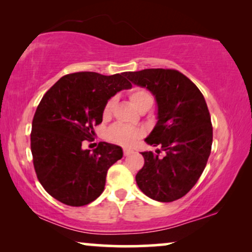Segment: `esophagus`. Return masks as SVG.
Masks as SVG:
<instances>
[{"label": "esophagus", "instance_id": "esophagus-1", "mask_svg": "<svg viewBox=\"0 0 252 252\" xmlns=\"http://www.w3.org/2000/svg\"><path fill=\"white\" fill-rule=\"evenodd\" d=\"M123 154H125V156H130L131 154H133V150L131 148H123Z\"/></svg>", "mask_w": 252, "mask_h": 252}]
</instances>
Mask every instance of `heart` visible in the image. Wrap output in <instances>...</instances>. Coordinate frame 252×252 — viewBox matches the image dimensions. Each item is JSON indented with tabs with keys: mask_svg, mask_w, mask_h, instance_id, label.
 I'll list each match as a JSON object with an SVG mask.
<instances>
[{
	"mask_svg": "<svg viewBox=\"0 0 252 252\" xmlns=\"http://www.w3.org/2000/svg\"><path fill=\"white\" fill-rule=\"evenodd\" d=\"M129 98L132 104L136 106L140 112L148 111L154 105L155 98L153 94L149 93L147 89L141 87H133L129 92ZM115 107V99L110 98L104 105L103 108V118H110L111 114L113 113ZM141 136V131L137 127L129 126L123 123H118L111 127L108 131V139L115 144L129 146L133 144L137 139Z\"/></svg>",
	"mask_w": 252,
	"mask_h": 252,
	"instance_id": "heart-1",
	"label": "heart"
}]
</instances>
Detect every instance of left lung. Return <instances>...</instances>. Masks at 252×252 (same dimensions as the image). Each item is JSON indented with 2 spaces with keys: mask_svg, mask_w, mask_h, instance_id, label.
Returning <instances> with one entry per match:
<instances>
[{
  "mask_svg": "<svg viewBox=\"0 0 252 252\" xmlns=\"http://www.w3.org/2000/svg\"><path fill=\"white\" fill-rule=\"evenodd\" d=\"M134 85L156 97L158 121L145 141L160 150L141 153L145 165L136 175L142 192L171 202L189 192L204 172L212 152L213 126L200 90L174 69H145L126 73Z\"/></svg>",
  "mask_w": 252,
  "mask_h": 252,
  "instance_id": "left-lung-1",
  "label": "left lung"
}]
</instances>
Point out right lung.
I'll return each mask as SVG.
<instances>
[{
  "label": "right lung",
  "instance_id": "add662e5",
  "mask_svg": "<svg viewBox=\"0 0 252 252\" xmlns=\"http://www.w3.org/2000/svg\"><path fill=\"white\" fill-rule=\"evenodd\" d=\"M131 86L126 72L85 71L66 74L45 93L32 119L30 148L37 179L56 200L79 207L102 194L108 168L122 158V148L104 141L93 152L81 146L102 123L105 103Z\"/></svg>",
  "mask_w": 252,
  "mask_h": 252
}]
</instances>
